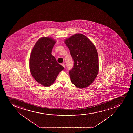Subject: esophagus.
<instances>
[{
    "mask_svg": "<svg viewBox=\"0 0 133 133\" xmlns=\"http://www.w3.org/2000/svg\"><path fill=\"white\" fill-rule=\"evenodd\" d=\"M61 65H62V66H63L64 67V68H65V65H64V63H62V64H61Z\"/></svg>",
    "mask_w": 133,
    "mask_h": 133,
    "instance_id": "34e87169",
    "label": "esophagus"
}]
</instances>
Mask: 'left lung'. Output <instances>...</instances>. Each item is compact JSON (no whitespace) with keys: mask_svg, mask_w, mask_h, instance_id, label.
<instances>
[{"mask_svg":"<svg viewBox=\"0 0 133 133\" xmlns=\"http://www.w3.org/2000/svg\"><path fill=\"white\" fill-rule=\"evenodd\" d=\"M64 42L74 61L73 67L69 71L71 82L78 88L88 87L98 73V56L96 48L82 34L74 35Z\"/></svg>","mask_w":133,"mask_h":133,"instance_id":"obj_1","label":"left lung"}]
</instances>
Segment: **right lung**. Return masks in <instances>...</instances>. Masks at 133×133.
<instances>
[{"label":"right lung","instance_id":"obj_1","mask_svg":"<svg viewBox=\"0 0 133 133\" xmlns=\"http://www.w3.org/2000/svg\"><path fill=\"white\" fill-rule=\"evenodd\" d=\"M55 42L49 37L40 38L35 44L29 59L32 76L38 83L46 87L51 85L64 69L51 55Z\"/></svg>","mask_w":133,"mask_h":133}]
</instances>
